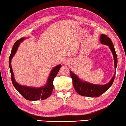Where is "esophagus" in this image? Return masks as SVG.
Segmentation results:
<instances>
[{
  "label": "esophagus",
  "mask_w": 126,
  "mask_h": 126,
  "mask_svg": "<svg viewBox=\"0 0 126 126\" xmlns=\"http://www.w3.org/2000/svg\"><path fill=\"white\" fill-rule=\"evenodd\" d=\"M63 63H64V64H67V63H68V60H66V59L63 60Z\"/></svg>",
  "instance_id": "obj_1"
}]
</instances>
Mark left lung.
<instances>
[{"mask_svg":"<svg viewBox=\"0 0 126 126\" xmlns=\"http://www.w3.org/2000/svg\"><path fill=\"white\" fill-rule=\"evenodd\" d=\"M100 41L101 44L108 46L113 53L114 61V68L116 70L117 65V56L115 52L114 45L110 39L105 34H102L100 37ZM70 77L73 79V84L74 88L78 94L81 96H90V97H98L106 92L110 86L112 85L114 81L115 72L114 76L108 84L105 85H95L89 83L86 81H82L77 75L74 74L71 71H70Z\"/></svg>","mask_w":126,"mask_h":126,"instance_id":"8db88e82","label":"left lung"}]
</instances>
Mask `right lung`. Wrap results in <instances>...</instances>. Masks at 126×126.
Masks as SVG:
<instances>
[{
  "label": "right lung",
  "mask_w": 126,
  "mask_h": 126,
  "mask_svg": "<svg viewBox=\"0 0 126 126\" xmlns=\"http://www.w3.org/2000/svg\"><path fill=\"white\" fill-rule=\"evenodd\" d=\"M24 37L21 38L18 40L14 43L13 48H12L11 55L9 59V66L10 70H11V79L13 83V86L15 87L16 90L23 96V97L27 100L35 101L38 100L40 99L44 100L45 99L48 98L52 94V92L53 89V79L57 75L59 71L61 65H58L55 67L51 70L50 74L47 80V82L46 84L42 87L41 88H34V87H29V86H22L20 85L16 82L14 78V74L12 70L11 65V60L13 58L14 55H15L18 47L19 46L20 43L22 42L24 40Z\"/></svg>",
  "instance_id": "add662e5"
}]
</instances>
